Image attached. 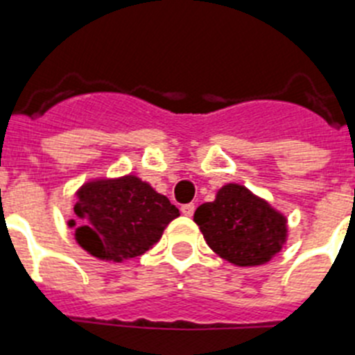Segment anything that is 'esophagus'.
<instances>
[{"label":"esophagus","instance_id":"1","mask_svg":"<svg viewBox=\"0 0 355 355\" xmlns=\"http://www.w3.org/2000/svg\"><path fill=\"white\" fill-rule=\"evenodd\" d=\"M180 211H182V214L189 216L191 218V216L195 214V203H186V205H182Z\"/></svg>","mask_w":355,"mask_h":355}]
</instances>
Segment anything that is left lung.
Instances as JSON below:
<instances>
[{
    "mask_svg": "<svg viewBox=\"0 0 355 355\" xmlns=\"http://www.w3.org/2000/svg\"><path fill=\"white\" fill-rule=\"evenodd\" d=\"M195 223L212 252L236 266L266 264L288 237L286 216L239 184H227L214 202L202 203Z\"/></svg>",
    "mask_w": 355,
    "mask_h": 355,
    "instance_id": "obj_1",
    "label": "left lung"
}]
</instances>
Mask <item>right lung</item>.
I'll list each match as a JSON object with an SVG mask.
<instances>
[{
  "label": "right lung",
  "mask_w": 355,
  "mask_h": 355,
  "mask_svg": "<svg viewBox=\"0 0 355 355\" xmlns=\"http://www.w3.org/2000/svg\"><path fill=\"white\" fill-rule=\"evenodd\" d=\"M75 214L76 243L92 257L121 263L150 250L180 212L148 182L125 175L84 184Z\"/></svg>",
  "instance_id": "add662e5"
}]
</instances>
